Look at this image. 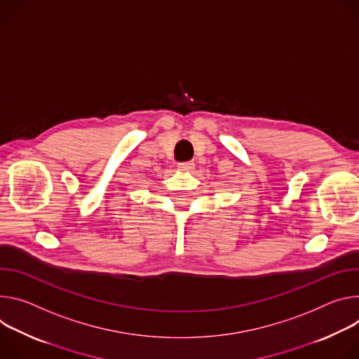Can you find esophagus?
Returning <instances> with one entry per match:
<instances>
[{
  "instance_id": "esophagus-1",
  "label": "esophagus",
  "mask_w": 359,
  "mask_h": 359,
  "mask_svg": "<svg viewBox=\"0 0 359 359\" xmlns=\"http://www.w3.org/2000/svg\"><path fill=\"white\" fill-rule=\"evenodd\" d=\"M194 163H191V161H185V163H178V170H181V171H191V170H194Z\"/></svg>"
}]
</instances>
